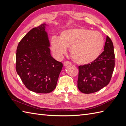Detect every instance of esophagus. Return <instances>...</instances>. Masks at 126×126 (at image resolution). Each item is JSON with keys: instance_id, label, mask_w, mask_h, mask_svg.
I'll return each mask as SVG.
<instances>
[{"instance_id": "1", "label": "esophagus", "mask_w": 126, "mask_h": 126, "mask_svg": "<svg viewBox=\"0 0 126 126\" xmlns=\"http://www.w3.org/2000/svg\"><path fill=\"white\" fill-rule=\"evenodd\" d=\"M71 65V63L70 61H66L65 62H64L63 63V65L65 66H67L68 65Z\"/></svg>"}]
</instances>
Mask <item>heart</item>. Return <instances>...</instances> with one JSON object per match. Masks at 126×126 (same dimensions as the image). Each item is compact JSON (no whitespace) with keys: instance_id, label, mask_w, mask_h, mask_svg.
Masks as SVG:
<instances>
[{"instance_id":"1","label":"heart","mask_w":126,"mask_h":126,"mask_svg":"<svg viewBox=\"0 0 126 126\" xmlns=\"http://www.w3.org/2000/svg\"><path fill=\"white\" fill-rule=\"evenodd\" d=\"M104 44V38L100 32L83 28H74L63 31L59 38L52 37L51 48L57 57L65 54L66 48H69L73 60L77 63L86 65L99 57Z\"/></svg>"}]
</instances>
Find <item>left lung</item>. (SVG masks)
<instances>
[{
	"instance_id": "8db88e82",
	"label": "left lung",
	"mask_w": 126,
	"mask_h": 126,
	"mask_svg": "<svg viewBox=\"0 0 126 126\" xmlns=\"http://www.w3.org/2000/svg\"><path fill=\"white\" fill-rule=\"evenodd\" d=\"M115 66L113 44L107 36L104 51L91 63L79 66L78 87L83 93L100 91L110 82Z\"/></svg>"
}]
</instances>
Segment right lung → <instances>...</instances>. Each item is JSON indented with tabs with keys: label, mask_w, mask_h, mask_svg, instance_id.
Masks as SVG:
<instances>
[{
	"label": "right lung",
	"mask_w": 126,
	"mask_h": 126,
	"mask_svg": "<svg viewBox=\"0 0 126 126\" xmlns=\"http://www.w3.org/2000/svg\"><path fill=\"white\" fill-rule=\"evenodd\" d=\"M46 26L30 30L16 48V71L26 88L37 93L54 90L63 66L51 55Z\"/></svg>",
	"instance_id": "1"
}]
</instances>
